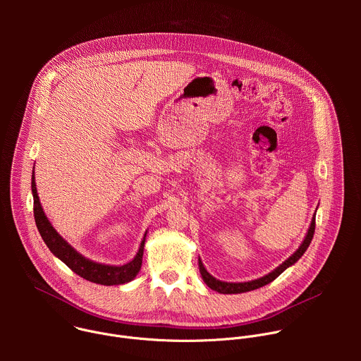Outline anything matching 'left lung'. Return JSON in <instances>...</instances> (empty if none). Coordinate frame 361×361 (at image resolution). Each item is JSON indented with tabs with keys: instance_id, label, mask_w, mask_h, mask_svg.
<instances>
[{
	"instance_id": "obj_1",
	"label": "left lung",
	"mask_w": 361,
	"mask_h": 361,
	"mask_svg": "<svg viewBox=\"0 0 361 361\" xmlns=\"http://www.w3.org/2000/svg\"><path fill=\"white\" fill-rule=\"evenodd\" d=\"M314 230H316V217H313L312 220V226L310 228H308L307 231V235L302 241V244L298 247V250L290 257V259H287L280 267H277L274 271L269 273L267 276L262 277V279H257V280H252V281H247V283H226V281H220L217 279H214L207 270L204 269L201 260H198V266H200V273H201V277L204 280V283L207 284L212 290L214 291H219V293H223V294H238V293H245V291H251V290H255V288H260L269 283H271L273 280H276L287 267L293 266L300 257L305 252V250L308 248V245H310L312 240H313V235H314Z\"/></svg>"
}]
</instances>
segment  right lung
<instances>
[{
    "instance_id": "right-lung-1",
    "label": "right lung",
    "mask_w": 361,
    "mask_h": 361,
    "mask_svg": "<svg viewBox=\"0 0 361 361\" xmlns=\"http://www.w3.org/2000/svg\"><path fill=\"white\" fill-rule=\"evenodd\" d=\"M31 188H32V197H34V219H35L37 228H38L44 243L51 250V252L57 255L59 259L64 264H67L75 274H78L80 277H82L88 281L102 284V286L124 284V283L131 281L137 276V273L141 269V263H142L145 235L141 241V245L138 248L137 255L134 257V260L130 262L128 264L116 267V266H106V264L94 263V262L85 259V257H82L81 254H78L66 240H63L61 235L47 220L41 204H39L34 176L31 180Z\"/></svg>"
}]
</instances>
